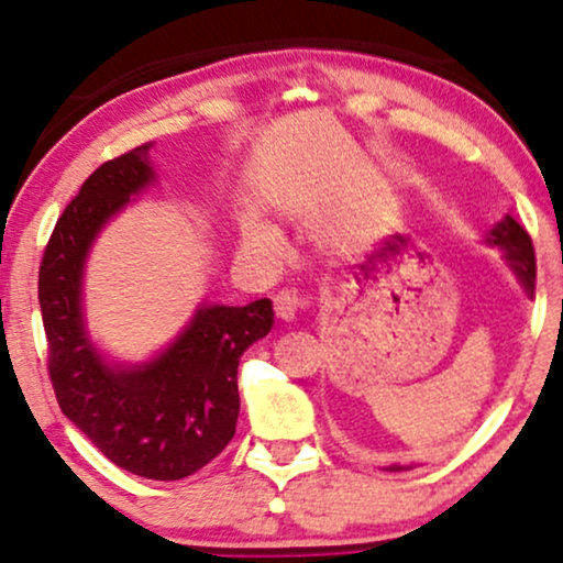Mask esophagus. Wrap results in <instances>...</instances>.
Listing matches in <instances>:
<instances>
[{
  "label": "esophagus",
  "instance_id": "obj_1",
  "mask_svg": "<svg viewBox=\"0 0 563 563\" xmlns=\"http://www.w3.org/2000/svg\"><path fill=\"white\" fill-rule=\"evenodd\" d=\"M274 310H276V318H282L284 322H291L307 310V297L299 295L295 289H284L274 297Z\"/></svg>",
  "mask_w": 563,
  "mask_h": 563
}]
</instances>
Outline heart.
Here are the masks:
<instances>
[{
    "label": "heart",
    "instance_id": "obj_1",
    "mask_svg": "<svg viewBox=\"0 0 563 563\" xmlns=\"http://www.w3.org/2000/svg\"><path fill=\"white\" fill-rule=\"evenodd\" d=\"M243 251L251 258L276 261L284 253V235L264 218H251L243 228Z\"/></svg>",
    "mask_w": 563,
    "mask_h": 563
}]
</instances>
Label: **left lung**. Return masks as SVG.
<instances>
[{
    "label": "left lung",
    "mask_w": 563,
    "mask_h": 563,
    "mask_svg": "<svg viewBox=\"0 0 563 563\" xmlns=\"http://www.w3.org/2000/svg\"><path fill=\"white\" fill-rule=\"evenodd\" d=\"M487 243L505 251V258L510 261L515 274L520 276L522 287L533 291L536 289V251H533V241H530L526 230H522L512 218H505L497 228H492V233L487 235ZM387 468L389 472H402V468H410V466L391 464Z\"/></svg>",
    "instance_id": "obj_1"
}]
</instances>
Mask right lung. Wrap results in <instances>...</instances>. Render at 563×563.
<instances>
[{"label": "right lung", "mask_w": 563, "mask_h": 563, "mask_svg": "<svg viewBox=\"0 0 563 563\" xmlns=\"http://www.w3.org/2000/svg\"><path fill=\"white\" fill-rule=\"evenodd\" d=\"M151 143L107 161L53 228L37 272L48 376L60 410L112 464L176 482L210 464L235 435L238 361L274 325L272 299L202 305L184 333L143 366H110L84 330L81 272L104 222L153 181Z\"/></svg>", "instance_id": "add662e5"}]
</instances>
